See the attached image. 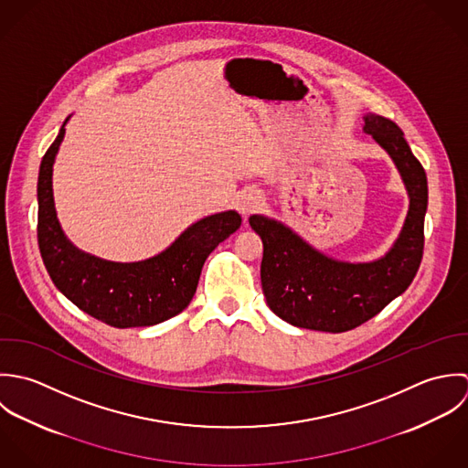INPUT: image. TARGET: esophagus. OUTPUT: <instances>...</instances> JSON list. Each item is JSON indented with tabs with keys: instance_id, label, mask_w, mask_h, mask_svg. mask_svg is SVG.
<instances>
[{
	"instance_id": "esophagus-1",
	"label": "esophagus",
	"mask_w": 468,
	"mask_h": 468,
	"mask_svg": "<svg viewBox=\"0 0 468 468\" xmlns=\"http://www.w3.org/2000/svg\"><path fill=\"white\" fill-rule=\"evenodd\" d=\"M261 204H262V197H261V193L255 191V189L244 191V193L239 197V202H237L239 211H240L244 217L255 213V211L261 207Z\"/></svg>"
}]
</instances>
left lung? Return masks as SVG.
<instances>
[{"instance_id": "left-lung-1", "label": "left lung", "mask_w": 468, "mask_h": 468, "mask_svg": "<svg viewBox=\"0 0 468 468\" xmlns=\"http://www.w3.org/2000/svg\"><path fill=\"white\" fill-rule=\"evenodd\" d=\"M364 132L388 154L409 193V211L392 248L373 262H344L309 246L292 229L264 215L250 224L261 235L262 291L270 309L291 325L346 333L376 316L414 281L423 257L427 176L403 132L387 117L367 113Z\"/></svg>"}]
</instances>
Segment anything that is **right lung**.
Listing matches in <instances>:
<instances>
[{
    "label": "right lung",
    "instance_id": "obj_1",
    "mask_svg": "<svg viewBox=\"0 0 468 468\" xmlns=\"http://www.w3.org/2000/svg\"><path fill=\"white\" fill-rule=\"evenodd\" d=\"M67 121L37 179V244L54 285L81 311L119 329L155 325L179 314L197 291L207 255L240 228V215L229 209L204 217L163 253L141 262H110L78 250L59 226L52 191V166Z\"/></svg>",
    "mask_w": 468,
    "mask_h": 468
}]
</instances>
